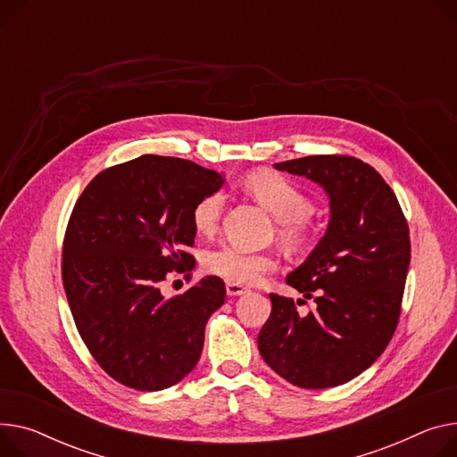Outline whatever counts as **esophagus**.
Listing matches in <instances>:
<instances>
[{
    "label": "esophagus",
    "instance_id": "esophagus-1",
    "mask_svg": "<svg viewBox=\"0 0 457 457\" xmlns=\"http://www.w3.org/2000/svg\"><path fill=\"white\" fill-rule=\"evenodd\" d=\"M226 292H228V295H242V294L248 292V288L242 287V285H237V283H228Z\"/></svg>",
    "mask_w": 457,
    "mask_h": 457
}]
</instances>
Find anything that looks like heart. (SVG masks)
Segmentation results:
<instances>
[{
	"label": "heart",
	"instance_id": "heart-1",
	"mask_svg": "<svg viewBox=\"0 0 457 457\" xmlns=\"http://www.w3.org/2000/svg\"><path fill=\"white\" fill-rule=\"evenodd\" d=\"M246 191L257 198L279 220V237L290 246H299L307 238V220L314 212L312 200L299 186L283 174L255 170L245 178ZM226 195L212 191L202 196L191 212L195 229L209 237L219 229L224 215ZM205 270L229 283L253 285L264 273L276 270L278 261L270 253L248 252L233 245L211 250L204 259Z\"/></svg>",
	"mask_w": 457,
	"mask_h": 457
}]
</instances>
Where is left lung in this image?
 I'll return each instance as SVG.
<instances>
[{"label":"left lung","mask_w":457,"mask_h":457,"mask_svg":"<svg viewBox=\"0 0 457 457\" xmlns=\"http://www.w3.org/2000/svg\"><path fill=\"white\" fill-rule=\"evenodd\" d=\"M273 167L320 184L330 220L307 261L287 276L316 309L299 316L294 299L270 294L259 353L294 386H340L366 371L397 328L410 266L408 222L384 178L358 158L323 154Z\"/></svg>","instance_id":"obj_1"}]
</instances>
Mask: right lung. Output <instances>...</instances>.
Listing matches in <instances>:
<instances>
[{
  "label": "right lung",
  "instance_id": "add662e5",
  "mask_svg": "<svg viewBox=\"0 0 457 457\" xmlns=\"http://www.w3.org/2000/svg\"><path fill=\"white\" fill-rule=\"evenodd\" d=\"M224 176L189 160L145 154L99 172L79 196L62 250V281L82 342L117 382L160 391L200 360L226 287L207 276L167 299L170 271L189 273L195 204Z\"/></svg>",
  "mask_w": 457,
  "mask_h": 457
}]
</instances>
